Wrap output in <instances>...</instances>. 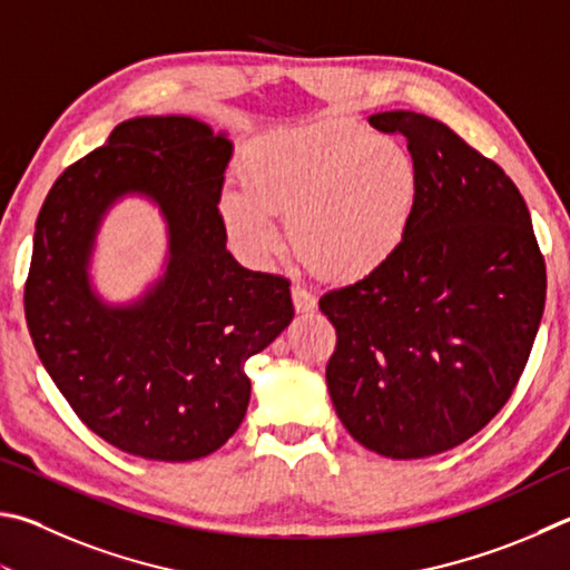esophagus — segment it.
I'll use <instances>...</instances> for the list:
<instances>
[{"label":"esophagus","mask_w":570,"mask_h":570,"mask_svg":"<svg viewBox=\"0 0 570 570\" xmlns=\"http://www.w3.org/2000/svg\"><path fill=\"white\" fill-rule=\"evenodd\" d=\"M292 298H294L296 314H306V312H314V308H316V296L312 292H306V288H302V286L292 288Z\"/></svg>","instance_id":"34e87169"}]
</instances>
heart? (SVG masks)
Masks as SVG:
<instances>
[{"instance_id":"obj_1","label":"heart","mask_w":570,"mask_h":570,"mask_svg":"<svg viewBox=\"0 0 570 570\" xmlns=\"http://www.w3.org/2000/svg\"><path fill=\"white\" fill-rule=\"evenodd\" d=\"M244 191L222 194L232 242L252 262L282 249L274 216L288 219L298 254L336 282L376 274L406 244L421 204V174L396 139L348 119L276 129L246 147Z\"/></svg>"}]
</instances>
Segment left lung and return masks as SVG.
I'll return each instance as SVG.
<instances>
[{
    "instance_id": "1",
    "label": "left lung",
    "mask_w": 570,
    "mask_h": 570,
    "mask_svg": "<svg viewBox=\"0 0 570 570\" xmlns=\"http://www.w3.org/2000/svg\"><path fill=\"white\" fill-rule=\"evenodd\" d=\"M421 174L403 249L321 296L336 328L326 386L341 423L386 459H426L479 433L519 384L546 306V264L521 191L446 124L379 111Z\"/></svg>"
}]
</instances>
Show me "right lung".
Masks as SVG:
<instances>
[{"label":"right lung","mask_w":570,"mask_h":570,"mask_svg":"<svg viewBox=\"0 0 570 570\" xmlns=\"http://www.w3.org/2000/svg\"><path fill=\"white\" fill-rule=\"evenodd\" d=\"M234 144L191 117L121 121L61 174L35 229L24 314L35 348L77 416L151 461L209 456L244 421V364L292 324L282 276L226 252L219 214ZM141 195L168 224L163 274L127 305L90 282L100 222Z\"/></svg>","instance_id":"1"}]
</instances>
